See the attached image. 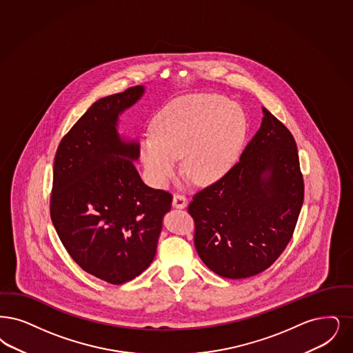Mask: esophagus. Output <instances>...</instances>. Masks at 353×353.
I'll return each instance as SVG.
<instances>
[{
  "instance_id": "34e87169",
  "label": "esophagus",
  "mask_w": 353,
  "mask_h": 353,
  "mask_svg": "<svg viewBox=\"0 0 353 353\" xmlns=\"http://www.w3.org/2000/svg\"><path fill=\"white\" fill-rule=\"evenodd\" d=\"M172 205L177 209H183L186 205H188V198L185 197L181 193H176L173 196V201H172Z\"/></svg>"
}]
</instances>
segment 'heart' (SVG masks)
Segmentation results:
<instances>
[{
	"label": "heart",
	"mask_w": 353,
	"mask_h": 353,
	"mask_svg": "<svg viewBox=\"0 0 353 353\" xmlns=\"http://www.w3.org/2000/svg\"><path fill=\"white\" fill-rule=\"evenodd\" d=\"M152 135L141 141V160L148 181L164 188L183 168L198 183L223 177L239 155L245 118L238 105L219 96L177 99L156 115Z\"/></svg>",
	"instance_id": "obj_1"
}]
</instances>
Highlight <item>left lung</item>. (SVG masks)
<instances>
[{"label": "left lung", "mask_w": 353, "mask_h": 353, "mask_svg": "<svg viewBox=\"0 0 353 353\" xmlns=\"http://www.w3.org/2000/svg\"><path fill=\"white\" fill-rule=\"evenodd\" d=\"M263 112L239 161L188 206L201 260L226 279L268 269L292 239L303 203L296 141L273 114Z\"/></svg>", "instance_id": "1"}]
</instances>
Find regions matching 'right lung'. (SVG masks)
I'll list each match as a JSON object with an SVG mask.
<instances>
[{
  "instance_id": "add662e5",
  "label": "right lung",
  "mask_w": 353,
  "mask_h": 353,
  "mask_svg": "<svg viewBox=\"0 0 353 353\" xmlns=\"http://www.w3.org/2000/svg\"><path fill=\"white\" fill-rule=\"evenodd\" d=\"M141 85L96 101L63 137L54 163L51 221L73 261L121 285L150 267L172 194L141 181L139 144L121 141L118 115Z\"/></svg>"
}]
</instances>
